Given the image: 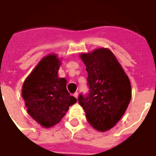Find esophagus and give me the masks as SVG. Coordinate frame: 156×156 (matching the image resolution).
Wrapping results in <instances>:
<instances>
[{
	"instance_id": "1",
	"label": "esophagus",
	"mask_w": 156,
	"mask_h": 156,
	"mask_svg": "<svg viewBox=\"0 0 156 156\" xmlns=\"http://www.w3.org/2000/svg\"><path fill=\"white\" fill-rule=\"evenodd\" d=\"M73 96H74V97L76 98H78V92H75L74 94H73Z\"/></svg>"
}]
</instances>
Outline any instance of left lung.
Segmentation results:
<instances>
[{"mask_svg":"<svg viewBox=\"0 0 156 156\" xmlns=\"http://www.w3.org/2000/svg\"><path fill=\"white\" fill-rule=\"evenodd\" d=\"M88 72V94H80L79 105L92 127L105 132L117 124L131 99L130 81L114 53L98 48L80 55Z\"/></svg>","mask_w":156,"mask_h":156,"instance_id":"obj_1","label":"left lung"}]
</instances>
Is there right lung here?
<instances>
[{"label":"right lung","instance_id":"right-lung-1","mask_svg":"<svg viewBox=\"0 0 156 156\" xmlns=\"http://www.w3.org/2000/svg\"><path fill=\"white\" fill-rule=\"evenodd\" d=\"M61 61L50 54L39 62L22 85V98L31 117L44 128L59 123L77 99L67 90V80L58 78Z\"/></svg>","mask_w":156,"mask_h":156}]
</instances>
